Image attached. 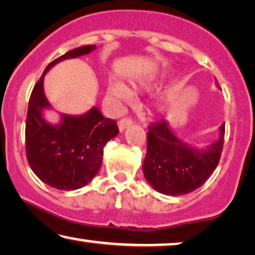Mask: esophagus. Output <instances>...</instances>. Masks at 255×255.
<instances>
[{
    "mask_svg": "<svg viewBox=\"0 0 255 255\" xmlns=\"http://www.w3.org/2000/svg\"><path fill=\"white\" fill-rule=\"evenodd\" d=\"M131 124H132V121L130 119H127V118H124V119H121L119 121V124H118V127H119L120 132H123L127 127L131 126Z\"/></svg>",
    "mask_w": 255,
    "mask_h": 255,
    "instance_id": "34e87169",
    "label": "esophagus"
}]
</instances>
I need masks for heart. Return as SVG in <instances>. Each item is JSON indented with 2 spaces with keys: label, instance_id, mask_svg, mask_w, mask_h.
Returning <instances> with one entry per match:
<instances>
[{
  "label": "heart",
  "instance_id": "obj_1",
  "mask_svg": "<svg viewBox=\"0 0 255 255\" xmlns=\"http://www.w3.org/2000/svg\"><path fill=\"white\" fill-rule=\"evenodd\" d=\"M158 83V75L154 73V72H150V73L143 74L135 79L134 81L131 82L132 88L134 90H151L153 89ZM110 93H111L113 96H115L118 101L120 102H130L132 100V93L131 90L128 88V87L125 85V83L120 81H115L110 87ZM166 108V98L165 96H160L157 98V101L154 102L153 104V110L155 112L161 113L164 112Z\"/></svg>",
  "mask_w": 255,
  "mask_h": 255
}]
</instances>
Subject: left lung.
Returning a JSON list of instances; mask_svg holds the SVG:
<instances>
[{"mask_svg":"<svg viewBox=\"0 0 255 255\" xmlns=\"http://www.w3.org/2000/svg\"><path fill=\"white\" fill-rule=\"evenodd\" d=\"M215 86L219 88L215 79ZM225 138V124L218 138L206 146H196L178 137L168 121L161 120L147 131L144 177L155 191L166 196L192 192L205 183L219 164Z\"/></svg>","mask_w":255,"mask_h":255,"instance_id":"obj_1","label":"left lung"}]
</instances>
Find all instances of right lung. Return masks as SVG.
<instances>
[{
    "instance_id": "1",
    "label": "right lung",
    "mask_w": 255,
    "mask_h": 255,
    "mask_svg": "<svg viewBox=\"0 0 255 255\" xmlns=\"http://www.w3.org/2000/svg\"><path fill=\"white\" fill-rule=\"evenodd\" d=\"M97 47L83 45L58 57L45 67L32 91L26 119V155L35 175L49 187L71 191L85 187L100 170L106 143L119 132L117 121L106 119L97 106L80 116L59 113L51 124L44 111L51 110L43 81L47 72L65 59L90 54Z\"/></svg>"
}]
</instances>
